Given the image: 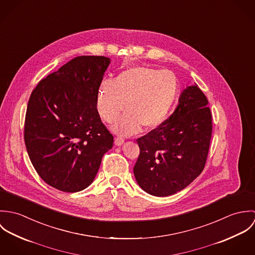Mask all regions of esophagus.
<instances>
[{
	"instance_id": "obj_1",
	"label": "esophagus",
	"mask_w": 255,
	"mask_h": 255,
	"mask_svg": "<svg viewBox=\"0 0 255 255\" xmlns=\"http://www.w3.org/2000/svg\"><path fill=\"white\" fill-rule=\"evenodd\" d=\"M124 142H125V139L123 137H121V136H117L115 138V144L117 146L123 145Z\"/></svg>"
}]
</instances>
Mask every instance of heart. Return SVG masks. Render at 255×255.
<instances>
[{
	"instance_id": "1",
	"label": "heart",
	"mask_w": 255,
	"mask_h": 255,
	"mask_svg": "<svg viewBox=\"0 0 255 255\" xmlns=\"http://www.w3.org/2000/svg\"><path fill=\"white\" fill-rule=\"evenodd\" d=\"M180 91L176 74L150 67H132L119 73L115 80L103 79L98 87L96 108L119 134L130 135L142 127L155 129L168 118Z\"/></svg>"
}]
</instances>
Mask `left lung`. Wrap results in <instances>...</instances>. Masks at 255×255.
Segmentation results:
<instances>
[{"label": "left lung", "mask_w": 255, "mask_h": 255, "mask_svg": "<svg viewBox=\"0 0 255 255\" xmlns=\"http://www.w3.org/2000/svg\"><path fill=\"white\" fill-rule=\"evenodd\" d=\"M207 104L197 84L187 86L169 119L137 139L140 153L133 174L147 193L175 194L201 174L212 134V116Z\"/></svg>", "instance_id": "1"}]
</instances>
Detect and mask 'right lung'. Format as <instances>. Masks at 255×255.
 <instances>
[{"mask_svg": "<svg viewBox=\"0 0 255 255\" xmlns=\"http://www.w3.org/2000/svg\"><path fill=\"white\" fill-rule=\"evenodd\" d=\"M111 60L80 56L42 79L25 115L24 142L40 178L77 192L89 186L114 136L102 124L96 96Z\"/></svg>", "mask_w": 255, "mask_h": 255, "instance_id": "1", "label": "right lung"}]
</instances>
